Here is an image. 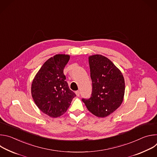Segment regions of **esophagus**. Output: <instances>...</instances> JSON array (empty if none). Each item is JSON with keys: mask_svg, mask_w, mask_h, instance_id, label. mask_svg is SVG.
Segmentation results:
<instances>
[{"mask_svg": "<svg viewBox=\"0 0 157 157\" xmlns=\"http://www.w3.org/2000/svg\"><path fill=\"white\" fill-rule=\"evenodd\" d=\"M75 93H76V96H77L78 97H79V94H80V92H79V91H76L75 92Z\"/></svg>", "mask_w": 157, "mask_h": 157, "instance_id": "34e87169", "label": "esophagus"}]
</instances>
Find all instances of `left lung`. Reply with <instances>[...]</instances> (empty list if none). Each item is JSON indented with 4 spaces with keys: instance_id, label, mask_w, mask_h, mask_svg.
Returning <instances> with one entry per match:
<instances>
[{
    "instance_id": "obj_1",
    "label": "left lung",
    "mask_w": 157,
    "mask_h": 157,
    "mask_svg": "<svg viewBox=\"0 0 157 157\" xmlns=\"http://www.w3.org/2000/svg\"><path fill=\"white\" fill-rule=\"evenodd\" d=\"M92 94L89 99H82L87 109L94 116L105 117L121 105L125 81L121 71L107 58L94 55L89 57Z\"/></svg>"
}]
</instances>
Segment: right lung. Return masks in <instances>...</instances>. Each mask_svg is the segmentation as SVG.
<instances>
[{
  "instance_id": "add662e5",
  "label": "right lung",
  "mask_w": 157,
  "mask_h": 157,
  "mask_svg": "<svg viewBox=\"0 0 157 157\" xmlns=\"http://www.w3.org/2000/svg\"><path fill=\"white\" fill-rule=\"evenodd\" d=\"M70 56L56 55L48 59L35 76L31 92L33 101L43 113L58 117L70 107L75 93L68 87L63 70Z\"/></svg>"
}]
</instances>
